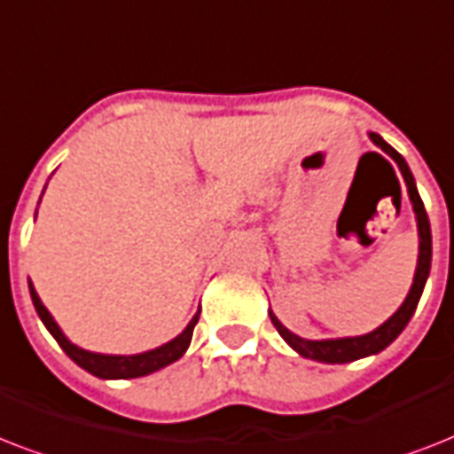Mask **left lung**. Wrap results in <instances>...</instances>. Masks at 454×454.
I'll return each instance as SVG.
<instances>
[{
  "instance_id": "1",
  "label": "left lung",
  "mask_w": 454,
  "mask_h": 454,
  "mask_svg": "<svg viewBox=\"0 0 454 454\" xmlns=\"http://www.w3.org/2000/svg\"><path fill=\"white\" fill-rule=\"evenodd\" d=\"M370 138L377 148L387 153L401 169L403 178H405V185H408V195L410 202H412V212H415L417 219V233H419V254H417V269L415 278H412V287H410L408 297L401 303V309L395 310L394 316L388 317L387 323H381L377 330L367 332V334H360V337H339V339H303L294 332H290L285 327L280 320L276 317L273 310H269L270 323L276 325V330L280 332V337L287 341V344L303 356V358L317 360V363H330V365H341V363H351V360L365 358V356H374V353L384 351L391 341H394L403 330L405 325L410 323V317L415 313L417 303H419V297H422L424 285H427V278H429L431 270V226H429V216H427V209H424V202L417 192V184L412 171H410L408 162L401 153H395L391 145L380 137L370 131Z\"/></svg>"
}]
</instances>
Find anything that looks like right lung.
I'll return each mask as SVG.
<instances>
[{"instance_id":"right-lung-1","label":"right lung","mask_w":454,"mask_h":454,"mask_svg":"<svg viewBox=\"0 0 454 454\" xmlns=\"http://www.w3.org/2000/svg\"><path fill=\"white\" fill-rule=\"evenodd\" d=\"M30 285V297L32 303H35V310H37V316L42 317V323L49 332H51V337L59 341V346L63 351L70 356V358L82 367V370H87L94 377H101V380H137V377H145V374H153L157 370H162V367L171 365L174 360H178L185 353V348L191 346L192 339V330H195V325H198L200 310L192 316V320L185 325V330L174 337L167 344L157 346L153 351H144V353H134V356H108V353H94L87 351V348H80L77 344H73L70 339L63 334V330L59 327V323L53 320V316L46 310V306L42 303L39 294L35 292L32 283Z\"/></svg>"}]
</instances>
